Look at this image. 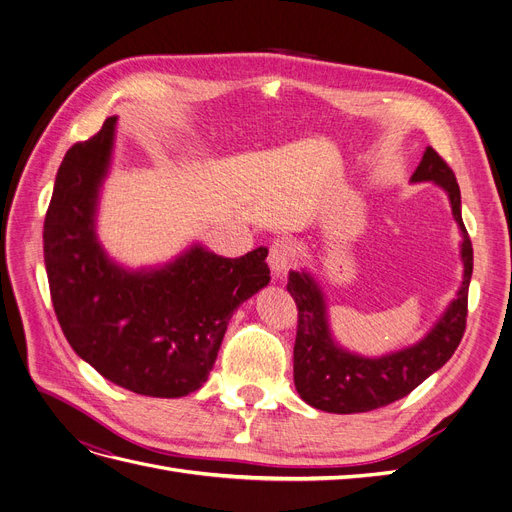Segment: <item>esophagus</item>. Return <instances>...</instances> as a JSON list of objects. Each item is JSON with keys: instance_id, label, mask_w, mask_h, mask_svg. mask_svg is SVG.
I'll list each match as a JSON object with an SVG mask.
<instances>
[{"instance_id": "34e87169", "label": "esophagus", "mask_w": 512, "mask_h": 512, "mask_svg": "<svg viewBox=\"0 0 512 512\" xmlns=\"http://www.w3.org/2000/svg\"><path fill=\"white\" fill-rule=\"evenodd\" d=\"M295 261V251L293 244L288 238H276L270 244V255H268V263L276 276H282L288 268H291Z\"/></svg>"}]
</instances>
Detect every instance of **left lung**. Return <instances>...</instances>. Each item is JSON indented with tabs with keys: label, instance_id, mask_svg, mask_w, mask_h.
I'll return each mask as SVG.
<instances>
[{
	"label": "left lung",
	"instance_id": "1",
	"mask_svg": "<svg viewBox=\"0 0 512 512\" xmlns=\"http://www.w3.org/2000/svg\"><path fill=\"white\" fill-rule=\"evenodd\" d=\"M410 182H431L448 194L462 236V282L425 337L408 347L370 358L349 351L332 335L328 303L320 282L307 270L288 272L286 291L293 295L299 309L293 376L301 399L311 408L332 414H355L389 406L446 364L464 335L466 297L473 276V244L462 224L460 188L452 169L431 146L422 154Z\"/></svg>",
	"mask_w": 512,
	"mask_h": 512
}]
</instances>
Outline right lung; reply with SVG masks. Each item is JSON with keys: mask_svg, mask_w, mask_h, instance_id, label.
<instances>
[{"mask_svg": "<svg viewBox=\"0 0 512 512\" xmlns=\"http://www.w3.org/2000/svg\"><path fill=\"white\" fill-rule=\"evenodd\" d=\"M117 117L64 154L43 224L56 318L83 362L123 389L184 397L217 360L234 311L270 284L268 249L238 259L192 242L167 263L127 268L98 238Z\"/></svg>", "mask_w": 512, "mask_h": 512, "instance_id": "1", "label": "right lung"}]
</instances>
